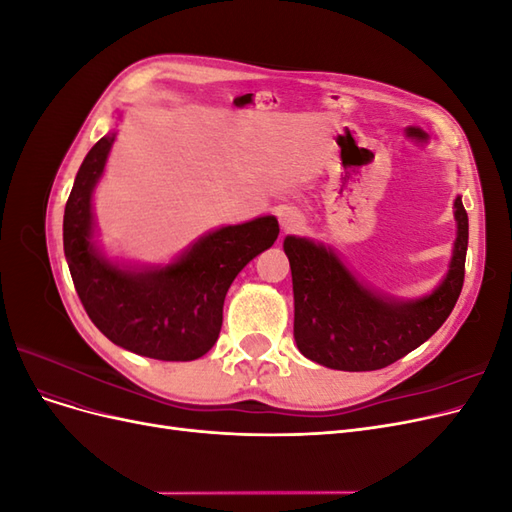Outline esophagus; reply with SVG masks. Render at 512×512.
Masks as SVG:
<instances>
[{"label":"esophagus","mask_w":512,"mask_h":512,"mask_svg":"<svg viewBox=\"0 0 512 512\" xmlns=\"http://www.w3.org/2000/svg\"><path fill=\"white\" fill-rule=\"evenodd\" d=\"M277 220H280V226L284 232H297L303 226V215L288 207L277 213Z\"/></svg>","instance_id":"obj_1"}]
</instances>
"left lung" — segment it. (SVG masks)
<instances>
[{
  "mask_svg": "<svg viewBox=\"0 0 512 512\" xmlns=\"http://www.w3.org/2000/svg\"><path fill=\"white\" fill-rule=\"evenodd\" d=\"M457 237L440 284L416 299H395L361 282L331 245L288 235L294 342L303 356L342 371H374L425 344L451 316L463 286L468 213L453 205Z\"/></svg>",
  "mask_w": 512,
  "mask_h": 512,
  "instance_id": "1",
  "label": "left lung"
}]
</instances>
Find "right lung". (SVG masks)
<instances>
[{
  "label": "right lung",
  "mask_w": 512,
  "mask_h": 512,
  "mask_svg": "<svg viewBox=\"0 0 512 512\" xmlns=\"http://www.w3.org/2000/svg\"><path fill=\"white\" fill-rule=\"evenodd\" d=\"M117 132L89 149L64 213V252L91 322L113 344L158 361H194L218 342L239 271L275 243V215L215 228L168 265L108 258L98 245L94 192Z\"/></svg>",
  "instance_id": "add662e5"
}]
</instances>
